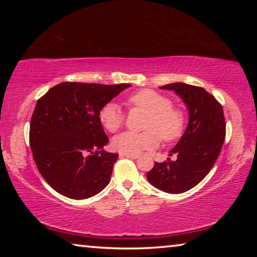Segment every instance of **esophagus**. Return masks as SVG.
Returning a JSON list of instances; mask_svg holds the SVG:
<instances>
[{
    "instance_id": "34e87169",
    "label": "esophagus",
    "mask_w": 257,
    "mask_h": 257,
    "mask_svg": "<svg viewBox=\"0 0 257 257\" xmlns=\"http://www.w3.org/2000/svg\"><path fill=\"white\" fill-rule=\"evenodd\" d=\"M138 154H127V153H120V158H129V159H137Z\"/></svg>"
}]
</instances>
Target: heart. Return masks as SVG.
I'll list each match as a JSON object with an SVG mask.
<instances>
[{
    "label": "heart",
    "mask_w": 257,
    "mask_h": 257,
    "mask_svg": "<svg viewBox=\"0 0 257 257\" xmlns=\"http://www.w3.org/2000/svg\"><path fill=\"white\" fill-rule=\"evenodd\" d=\"M130 108L147 112L143 133H122L113 138L112 146L121 153L137 154L159 145L161 137L164 142L179 139L186 128V116L180 108L173 107L170 98L152 89H142L125 98ZM99 122L107 132L115 133L125 120L118 104L108 102L98 112Z\"/></svg>",
    "instance_id": "b5f03b06"
}]
</instances>
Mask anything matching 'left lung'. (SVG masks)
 <instances>
[{"instance_id": "left-lung-1", "label": "left lung", "mask_w": 257, "mask_h": 257, "mask_svg": "<svg viewBox=\"0 0 257 257\" xmlns=\"http://www.w3.org/2000/svg\"><path fill=\"white\" fill-rule=\"evenodd\" d=\"M161 89L175 90L179 95L188 107L189 122L170 153L177 155V160L156 162L146 177L155 188L181 194L199 184L219 158L225 137L223 107L203 87L175 82Z\"/></svg>"}]
</instances>
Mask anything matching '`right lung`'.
<instances>
[{"mask_svg": "<svg viewBox=\"0 0 257 257\" xmlns=\"http://www.w3.org/2000/svg\"><path fill=\"white\" fill-rule=\"evenodd\" d=\"M130 87L66 81L38 99L30 120L29 144L38 171L63 196L84 199L107 186L118 154L99 122L103 105Z\"/></svg>", "mask_w": 257, "mask_h": 257, "instance_id": "add662e5", "label": "right lung"}]
</instances>
